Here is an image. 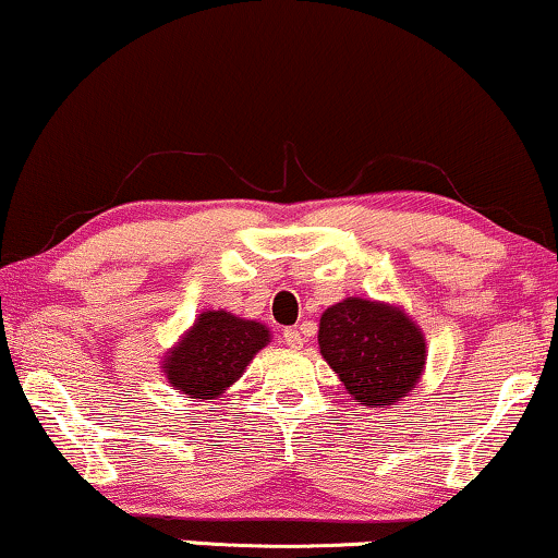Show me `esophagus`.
<instances>
[{"label": "esophagus", "mask_w": 558, "mask_h": 558, "mask_svg": "<svg viewBox=\"0 0 558 558\" xmlns=\"http://www.w3.org/2000/svg\"><path fill=\"white\" fill-rule=\"evenodd\" d=\"M284 344L287 347H292V350H299V347L304 344V332H302V327H287L284 329Z\"/></svg>", "instance_id": "34e87169"}]
</instances>
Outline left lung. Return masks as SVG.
Returning a JSON list of instances; mask_svg holds the SVG:
<instances>
[{
    "label": "left lung",
    "mask_w": 558,
    "mask_h": 558,
    "mask_svg": "<svg viewBox=\"0 0 558 558\" xmlns=\"http://www.w3.org/2000/svg\"><path fill=\"white\" fill-rule=\"evenodd\" d=\"M319 352L357 405L390 408L425 369V335L398 304L347 296L319 319Z\"/></svg>",
    "instance_id": "8db88e82"
}]
</instances>
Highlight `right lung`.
Instances as JSON below:
<instances>
[{
	"mask_svg": "<svg viewBox=\"0 0 558 558\" xmlns=\"http://www.w3.org/2000/svg\"><path fill=\"white\" fill-rule=\"evenodd\" d=\"M269 327L223 310L201 312L163 357L173 390L198 402L221 398L244 375L254 354L269 344Z\"/></svg>",
	"mask_w": 558,
	"mask_h": 558,
	"instance_id": "right-lung-1",
	"label": "right lung"
}]
</instances>
